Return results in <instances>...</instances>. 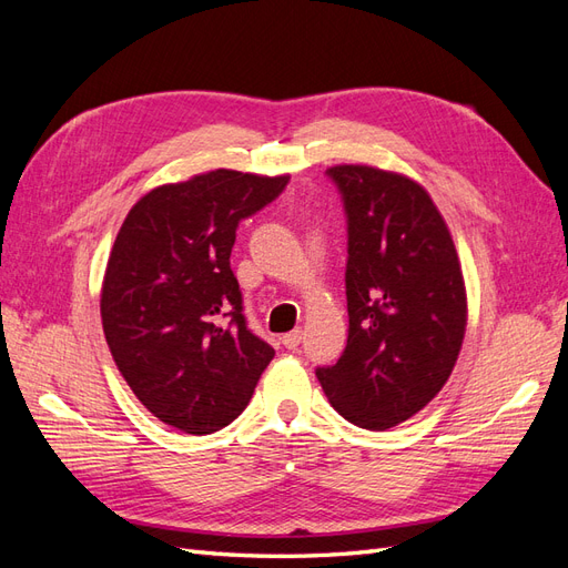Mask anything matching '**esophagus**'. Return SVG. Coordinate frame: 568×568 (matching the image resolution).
Instances as JSON below:
<instances>
[{
  "mask_svg": "<svg viewBox=\"0 0 568 568\" xmlns=\"http://www.w3.org/2000/svg\"><path fill=\"white\" fill-rule=\"evenodd\" d=\"M301 338H303V332L301 329H294L282 336V343L288 348V351H296L301 346Z\"/></svg>",
  "mask_w": 568,
  "mask_h": 568,
  "instance_id": "esophagus-1",
  "label": "esophagus"
}]
</instances>
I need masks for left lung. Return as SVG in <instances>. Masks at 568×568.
Instances as JSON below:
<instances>
[{
  "label": "left lung",
  "instance_id": "left-lung-1",
  "mask_svg": "<svg viewBox=\"0 0 568 568\" xmlns=\"http://www.w3.org/2000/svg\"><path fill=\"white\" fill-rule=\"evenodd\" d=\"M348 217V343L317 367L351 424L386 432L448 382L467 332V291L453 236L426 189L372 165H334Z\"/></svg>",
  "mask_w": 568,
  "mask_h": 568
}]
</instances>
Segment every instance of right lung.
Returning a JSON list of instances; mask_svg holds the SVG:
<instances>
[{"mask_svg":"<svg viewBox=\"0 0 568 568\" xmlns=\"http://www.w3.org/2000/svg\"><path fill=\"white\" fill-rule=\"evenodd\" d=\"M286 182L220 168L163 184L115 236L101 284L106 343L136 400L184 434L234 422L274 357L246 326L230 255L239 222Z\"/></svg>","mask_w":568,"mask_h":568,"instance_id":"1","label":"right lung"}]
</instances>
